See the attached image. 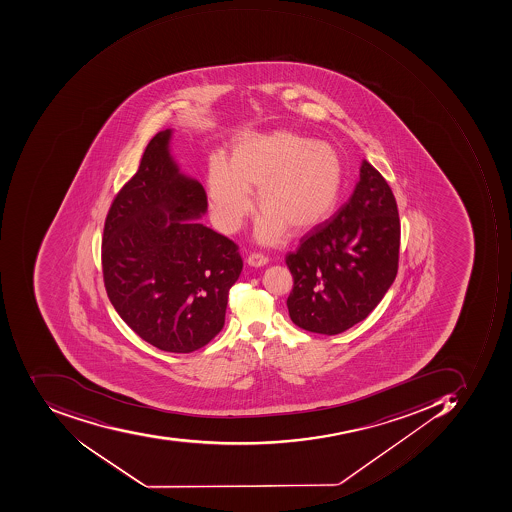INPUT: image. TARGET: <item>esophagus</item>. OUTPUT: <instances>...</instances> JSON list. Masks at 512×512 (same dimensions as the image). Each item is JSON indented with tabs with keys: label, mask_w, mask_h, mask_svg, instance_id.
Here are the masks:
<instances>
[{
	"label": "esophagus",
	"mask_w": 512,
	"mask_h": 512,
	"mask_svg": "<svg viewBox=\"0 0 512 512\" xmlns=\"http://www.w3.org/2000/svg\"><path fill=\"white\" fill-rule=\"evenodd\" d=\"M248 264L249 266H252V268H261V266H264V264H268V257H264V255L261 254H251L248 257Z\"/></svg>",
	"instance_id": "1"
}]
</instances>
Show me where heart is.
Here are the masks:
<instances>
[{
  "instance_id": "obj_1",
  "label": "heart",
  "mask_w": 512,
  "mask_h": 512,
  "mask_svg": "<svg viewBox=\"0 0 512 512\" xmlns=\"http://www.w3.org/2000/svg\"><path fill=\"white\" fill-rule=\"evenodd\" d=\"M343 186L340 154L328 143L292 131L240 135L231 158H211L208 195L212 220L234 234L252 211L249 191L257 189L264 214L257 224L261 243H277L288 229L298 235L334 214Z\"/></svg>"
}]
</instances>
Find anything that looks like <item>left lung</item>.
<instances>
[{
	"instance_id": "1",
	"label": "left lung",
	"mask_w": 512,
	"mask_h": 512,
	"mask_svg": "<svg viewBox=\"0 0 512 512\" xmlns=\"http://www.w3.org/2000/svg\"><path fill=\"white\" fill-rule=\"evenodd\" d=\"M398 249L397 201L383 175L363 160L351 198L286 255L294 277L291 320L324 335L365 320L397 277Z\"/></svg>"
}]
</instances>
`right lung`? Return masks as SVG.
Here are the masks:
<instances>
[{"instance_id": "add662e5", "label": "right lung", "mask_w": 512, "mask_h": 512, "mask_svg": "<svg viewBox=\"0 0 512 512\" xmlns=\"http://www.w3.org/2000/svg\"><path fill=\"white\" fill-rule=\"evenodd\" d=\"M171 135L166 129L149 141L137 174L112 201L101 264L124 323L161 351L189 354L223 329L243 260L234 241L198 221L208 197L169 154Z\"/></svg>"}]
</instances>
